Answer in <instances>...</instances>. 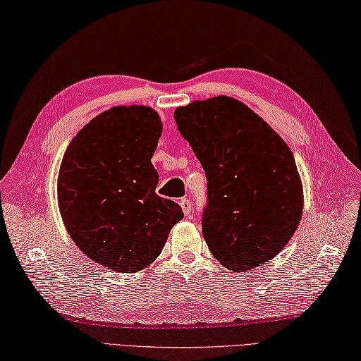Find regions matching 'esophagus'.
<instances>
[{"instance_id": "1", "label": "esophagus", "mask_w": 361, "mask_h": 361, "mask_svg": "<svg viewBox=\"0 0 361 361\" xmlns=\"http://www.w3.org/2000/svg\"><path fill=\"white\" fill-rule=\"evenodd\" d=\"M180 207H182V211H183V214L185 216H190L191 214V211H192V208H191V202L185 197V199H180Z\"/></svg>"}]
</instances>
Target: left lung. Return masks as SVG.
<instances>
[{"instance_id": "left-lung-1", "label": "left lung", "mask_w": 361, "mask_h": 361, "mask_svg": "<svg viewBox=\"0 0 361 361\" xmlns=\"http://www.w3.org/2000/svg\"><path fill=\"white\" fill-rule=\"evenodd\" d=\"M207 176L202 233L233 271L252 269L285 248L303 213L294 156L274 130L240 101L217 96L174 111Z\"/></svg>"}]
</instances>
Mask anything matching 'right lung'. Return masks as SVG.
<instances>
[{"label":"right lung","instance_id":"obj_1","mask_svg":"<svg viewBox=\"0 0 361 361\" xmlns=\"http://www.w3.org/2000/svg\"><path fill=\"white\" fill-rule=\"evenodd\" d=\"M162 135L144 105L113 107L92 119L67 147L58 202L67 231L87 257L118 272H136L159 256L179 204L154 192L152 156Z\"/></svg>","mask_w":361,"mask_h":361}]
</instances>
